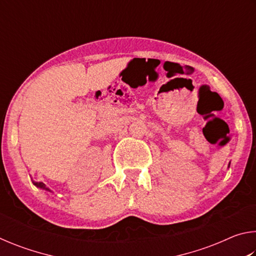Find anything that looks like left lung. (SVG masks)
I'll list each match as a JSON object with an SVG mask.
<instances>
[{
    "instance_id": "1",
    "label": "left lung",
    "mask_w": 256,
    "mask_h": 256,
    "mask_svg": "<svg viewBox=\"0 0 256 256\" xmlns=\"http://www.w3.org/2000/svg\"><path fill=\"white\" fill-rule=\"evenodd\" d=\"M229 166H230V162H229ZM229 166H228V167H229Z\"/></svg>"
}]
</instances>
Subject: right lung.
Masks as SVG:
<instances>
[{
	"label": "right lung",
	"instance_id": "obj_1",
	"mask_svg": "<svg viewBox=\"0 0 256 256\" xmlns=\"http://www.w3.org/2000/svg\"><path fill=\"white\" fill-rule=\"evenodd\" d=\"M32 184L36 186V188H40L42 190H48V192H52V190L48 188H46V185L44 183H42V182H34V180H32Z\"/></svg>",
	"mask_w": 256,
	"mask_h": 256
}]
</instances>
